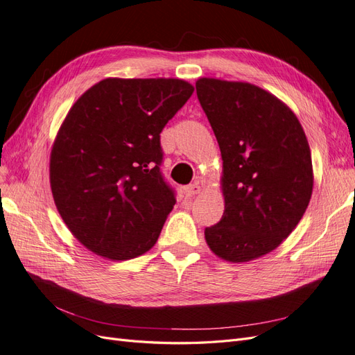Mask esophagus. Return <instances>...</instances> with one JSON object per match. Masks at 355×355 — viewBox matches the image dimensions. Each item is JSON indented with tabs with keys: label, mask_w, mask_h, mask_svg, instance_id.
I'll use <instances>...</instances> for the list:
<instances>
[{
	"label": "esophagus",
	"mask_w": 355,
	"mask_h": 355,
	"mask_svg": "<svg viewBox=\"0 0 355 355\" xmlns=\"http://www.w3.org/2000/svg\"><path fill=\"white\" fill-rule=\"evenodd\" d=\"M200 191H201V187L198 184H192V185L185 188V196L187 197H196L197 194H200Z\"/></svg>",
	"instance_id": "obj_1"
}]
</instances>
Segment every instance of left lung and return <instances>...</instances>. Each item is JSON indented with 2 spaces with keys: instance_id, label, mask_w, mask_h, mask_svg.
<instances>
[{
  "instance_id": "8db88e82",
  "label": "left lung",
  "mask_w": 355,
  "mask_h": 355,
  "mask_svg": "<svg viewBox=\"0 0 355 355\" xmlns=\"http://www.w3.org/2000/svg\"><path fill=\"white\" fill-rule=\"evenodd\" d=\"M198 101L218 139L225 211L204 231L220 259L243 263L275 250L302 219L314 187L297 116L250 83L198 78Z\"/></svg>"
}]
</instances>
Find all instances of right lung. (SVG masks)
Wrapping results in <instances>:
<instances>
[{
    "instance_id": "obj_1",
    "label": "right lung",
    "mask_w": 355,
    "mask_h": 355,
    "mask_svg": "<svg viewBox=\"0 0 355 355\" xmlns=\"http://www.w3.org/2000/svg\"><path fill=\"white\" fill-rule=\"evenodd\" d=\"M192 92L179 78H105L72 105L53 142L50 187L85 249L111 261L153 249L176 202L159 173V133Z\"/></svg>"
}]
</instances>
